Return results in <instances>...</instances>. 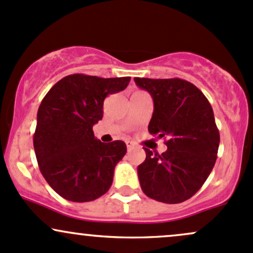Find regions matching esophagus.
<instances>
[{
    "instance_id": "1",
    "label": "esophagus",
    "mask_w": 253,
    "mask_h": 253,
    "mask_svg": "<svg viewBox=\"0 0 253 253\" xmlns=\"http://www.w3.org/2000/svg\"><path fill=\"white\" fill-rule=\"evenodd\" d=\"M135 147V143L134 142H130V141H126V148L127 151H130V149H132Z\"/></svg>"
}]
</instances>
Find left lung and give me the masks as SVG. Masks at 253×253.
Here are the masks:
<instances>
[{
	"instance_id": "8db88e82",
	"label": "left lung",
	"mask_w": 253,
	"mask_h": 253,
	"mask_svg": "<svg viewBox=\"0 0 253 253\" xmlns=\"http://www.w3.org/2000/svg\"><path fill=\"white\" fill-rule=\"evenodd\" d=\"M153 99L148 131L168 137L164 153L145 148L137 167L143 193L157 202L178 204L195 194L217 159L219 132L210 102L194 84L180 78H134Z\"/></svg>"
}]
</instances>
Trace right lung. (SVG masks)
<instances>
[{
  "label": "right lung",
  "mask_w": 253,
  "mask_h": 253,
  "mask_svg": "<svg viewBox=\"0 0 253 253\" xmlns=\"http://www.w3.org/2000/svg\"><path fill=\"white\" fill-rule=\"evenodd\" d=\"M130 77L70 75L54 84L41 102L34 147L43 177L66 200L85 203L110 189L123 141L104 143L93 126L104 116L107 95L124 90Z\"/></svg>",
  "instance_id": "right-lung-1"
}]
</instances>
